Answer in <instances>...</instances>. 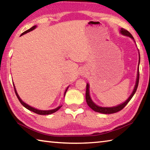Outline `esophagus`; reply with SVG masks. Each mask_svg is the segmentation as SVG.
<instances>
[{"label":"esophagus","instance_id":"1","mask_svg":"<svg viewBox=\"0 0 150 150\" xmlns=\"http://www.w3.org/2000/svg\"><path fill=\"white\" fill-rule=\"evenodd\" d=\"M83 73H84V72H83Z\"/></svg>","mask_w":150,"mask_h":150}]
</instances>
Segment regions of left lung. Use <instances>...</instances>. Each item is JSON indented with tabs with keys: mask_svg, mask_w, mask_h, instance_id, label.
<instances>
[{
	"mask_svg": "<svg viewBox=\"0 0 150 150\" xmlns=\"http://www.w3.org/2000/svg\"><path fill=\"white\" fill-rule=\"evenodd\" d=\"M120 32L121 34H122L123 35H127V36L130 37L131 38H132L134 40V38L132 36L130 32H129L128 30H126L124 28H121L120 30ZM139 62H140V57H139ZM139 64H138V75H137V79H136V85L135 87H134V89L132 93L131 94V95L130 96L128 99H127L125 102L124 103L121 104V105L116 106H114V107H100V106H98L97 105H96L95 103H94L91 98L90 97L89 95V85L88 84L87 85V87H86V95H85V98H86V101H87V103L88 106L89 107L93 110L94 111L97 112H100V113H103V114H112V113H115L121 110L122 109H123L125 106L128 103L129 101L131 100V98H132V96H134V94H135L136 91L137 90V88H138V83H139Z\"/></svg>",
	"mask_w": 150,
	"mask_h": 150,
	"instance_id": "obj_1",
	"label": "left lung"
}]
</instances>
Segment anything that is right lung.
Wrapping results in <instances>:
<instances>
[{"label": "right lung", "instance_id": "obj_1", "mask_svg": "<svg viewBox=\"0 0 150 150\" xmlns=\"http://www.w3.org/2000/svg\"><path fill=\"white\" fill-rule=\"evenodd\" d=\"M36 28V26H34L33 27H32L31 28H30L29 30H27L26 31L22 33V34H21V35H24V34H26L27 32H30V31H32V30H34V28ZM13 86H14V88L15 93H16V96H17L18 99L19 100L20 103H21L22 105H23L25 108H26L27 109H28V110H30V111L34 112L38 114V115H50V114H52V113H54V112H55L57 111V110H59V109L61 107H62V106H58L57 108H55V109H53V110H38V109H35V108H34L32 107V106H29V105H28L27 104H26L25 103H24L23 101H22L21 99H20V96H18V93H17V92H16V88H15V87H14V84H13ZM67 88H68V87L67 88V89H66V91H65V94H64V95H65L66 92H67Z\"/></svg>", "mask_w": 150, "mask_h": 150}]
</instances>
